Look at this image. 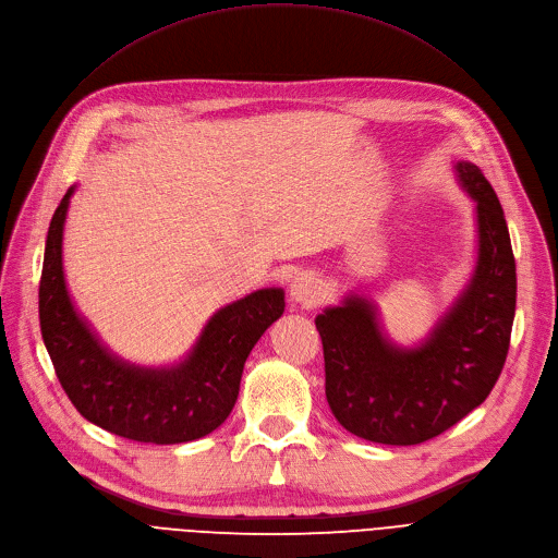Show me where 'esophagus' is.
Listing matches in <instances>:
<instances>
[{
    "label": "esophagus",
    "mask_w": 558,
    "mask_h": 558,
    "mask_svg": "<svg viewBox=\"0 0 558 558\" xmlns=\"http://www.w3.org/2000/svg\"><path fill=\"white\" fill-rule=\"evenodd\" d=\"M290 298H293L302 306H315L323 300L320 279H315L308 272L298 275L293 281H290Z\"/></svg>",
    "instance_id": "1"
}]
</instances>
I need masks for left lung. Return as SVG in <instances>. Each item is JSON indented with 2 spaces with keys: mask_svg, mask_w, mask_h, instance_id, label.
Here are the masks:
<instances>
[{
  "mask_svg": "<svg viewBox=\"0 0 558 558\" xmlns=\"http://www.w3.org/2000/svg\"><path fill=\"white\" fill-rule=\"evenodd\" d=\"M476 204L474 272L417 348H397L367 298L348 295L315 317L325 352V392L350 434L384 445H417L454 427L490 395L509 354L515 315V258L501 204L484 172L459 161Z\"/></svg>",
  "mask_w": 558,
  "mask_h": 558,
  "instance_id": "obj_1",
  "label": "left lung"
}]
</instances>
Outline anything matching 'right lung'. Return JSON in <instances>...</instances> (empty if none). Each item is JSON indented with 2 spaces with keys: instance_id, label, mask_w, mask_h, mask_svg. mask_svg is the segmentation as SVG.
<instances>
[{
  "instance_id": "right-lung-1",
  "label": "right lung",
  "mask_w": 558,
  "mask_h": 558,
  "mask_svg": "<svg viewBox=\"0 0 558 558\" xmlns=\"http://www.w3.org/2000/svg\"><path fill=\"white\" fill-rule=\"evenodd\" d=\"M72 193L49 222L38 288L43 340L70 402L97 427L136 442H189L218 429L238 400L252 348L283 313V290L260 288L222 306L179 365H131L104 348L68 295L63 227Z\"/></svg>"
}]
</instances>
